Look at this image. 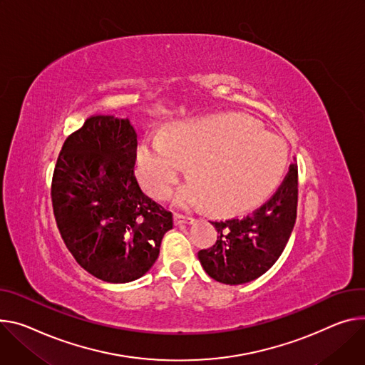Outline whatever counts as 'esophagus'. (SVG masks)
Instances as JSON below:
<instances>
[{
    "label": "esophagus",
    "instance_id": "obj_1",
    "mask_svg": "<svg viewBox=\"0 0 365 365\" xmlns=\"http://www.w3.org/2000/svg\"><path fill=\"white\" fill-rule=\"evenodd\" d=\"M193 218L192 217H186L182 214H175V224L176 225H183V224H192Z\"/></svg>",
    "mask_w": 365,
    "mask_h": 365
}]
</instances>
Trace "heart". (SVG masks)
<instances>
[{
    "label": "heart",
    "instance_id": "heart-1",
    "mask_svg": "<svg viewBox=\"0 0 365 365\" xmlns=\"http://www.w3.org/2000/svg\"><path fill=\"white\" fill-rule=\"evenodd\" d=\"M285 143L245 115L220 113L173 128L169 138L148 135L138 147L135 173L141 186L161 196L187 169L196 178L176 187L175 205L208 201L220 212H236L262 201L281 180Z\"/></svg>",
    "mask_w": 365,
    "mask_h": 365
}]
</instances>
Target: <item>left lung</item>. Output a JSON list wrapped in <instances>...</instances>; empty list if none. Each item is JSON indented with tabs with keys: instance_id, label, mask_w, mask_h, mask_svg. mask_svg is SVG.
I'll return each mask as SVG.
<instances>
[{
	"instance_id": "left-lung-1",
	"label": "left lung",
	"mask_w": 365,
	"mask_h": 365,
	"mask_svg": "<svg viewBox=\"0 0 365 365\" xmlns=\"http://www.w3.org/2000/svg\"><path fill=\"white\" fill-rule=\"evenodd\" d=\"M298 172L291 164L281 186L250 214L212 221L217 242L197 252L205 272L218 282L240 285L263 275L284 252L297 218Z\"/></svg>"
}]
</instances>
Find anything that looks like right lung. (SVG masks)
Returning <instances> with one entry per match:
<instances>
[{
	"label": "right lung",
	"instance_id": "1",
	"mask_svg": "<svg viewBox=\"0 0 365 365\" xmlns=\"http://www.w3.org/2000/svg\"><path fill=\"white\" fill-rule=\"evenodd\" d=\"M137 132L128 119L91 116L65 140L52 179L61 237L81 268L125 284L145 275L173 228L134 176Z\"/></svg>",
	"mask_w": 365,
	"mask_h": 365
}]
</instances>
